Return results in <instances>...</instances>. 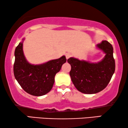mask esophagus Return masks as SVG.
<instances>
[{"label": "esophagus", "instance_id": "34e87169", "mask_svg": "<svg viewBox=\"0 0 128 128\" xmlns=\"http://www.w3.org/2000/svg\"><path fill=\"white\" fill-rule=\"evenodd\" d=\"M70 56H71L70 54H66V59H69V58H70Z\"/></svg>", "mask_w": 128, "mask_h": 128}]
</instances>
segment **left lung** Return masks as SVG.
I'll return each instance as SVG.
<instances>
[{"mask_svg": "<svg viewBox=\"0 0 128 128\" xmlns=\"http://www.w3.org/2000/svg\"><path fill=\"white\" fill-rule=\"evenodd\" d=\"M96 47L105 56L100 62L90 63L70 58L68 62L70 64L71 79L75 88L85 94H94L105 88L110 82L115 70L114 49L110 43L103 40Z\"/></svg>", "mask_w": 128, "mask_h": 128, "instance_id": "obj_1", "label": "left lung"}]
</instances>
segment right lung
Returning <instances> with one entry per match:
<instances>
[{"label": "right lung", "instance_id": "1", "mask_svg": "<svg viewBox=\"0 0 128 128\" xmlns=\"http://www.w3.org/2000/svg\"><path fill=\"white\" fill-rule=\"evenodd\" d=\"M22 42L14 51L13 72L14 77L23 89L30 94L40 96L50 91L54 82V76L66 62L63 56L40 64H32L26 60L23 50Z\"/></svg>", "mask_w": 128, "mask_h": 128}]
</instances>
